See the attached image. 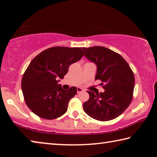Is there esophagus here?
Listing matches in <instances>:
<instances>
[{"label":"esophagus","mask_w":157,"mask_h":157,"mask_svg":"<svg viewBox=\"0 0 157 157\" xmlns=\"http://www.w3.org/2000/svg\"><path fill=\"white\" fill-rule=\"evenodd\" d=\"M83 91H84V89L80 88V87H78V88H77V91H78V94H79V93H81Z\"/></svg>","instance_id":"obj_1"}]
</instances>
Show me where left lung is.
Instances as JSON below:
<instances>
[{
    "label": "left lung",
    "instance_id": "1",
    "mask_svg": "<svg viewBox=\"0 0 157 157\" xmlns=\"http://www.w3.org/2000/svg\"><path fill=\"white\" fill-rule=\"evenodd\" d=\"M87 59L97 66L95 80L102 81L105 92L88 91L89 99L83 104L84 111L95 120L108 121L117 118L129 107L133 98L134 75L124 58L102 46L83 48Z\"/></svg>",
    "mask_w": 157,
    "mask_h": 157
}]
</instances>
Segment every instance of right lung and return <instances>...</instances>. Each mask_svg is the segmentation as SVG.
<instances>
[{"label": "right lung", "mask_w": 157, "mask_h": 157, "mask_svg": "<svg viewBox=\"0 0 157 157\" xmlns=\"http://www.w3.org/2000/svg\"><path fill=\"white\" fill-rule=\"evenodd\" d=\"M81 48L52 47L32 60L21 81L25 102L41 118L52 120L63 115L68 102L77 94L75 86L63 90L58 84L72 63L83 57Z\"/></svg>", "instance_id": "right-lung-1"}]
</instances>
